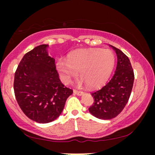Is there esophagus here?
<instances>
[{
    "instance_id": "obj_1",
    "label": "esophagus",
    "mask_w": 155,
    "mask_h": 155,
    "mask_svg": "<svg viewBox=\"0 0 155 155\" xmlns=\"http://www.w3.org/2000/svg\"><path fill=\"white\" fill-rule=\"evenodd\" d=\"M73 92L75 93V94H77V95H82V94H83V92H82V91L76 90H73Z\"/></svg>"
}]
</instances>
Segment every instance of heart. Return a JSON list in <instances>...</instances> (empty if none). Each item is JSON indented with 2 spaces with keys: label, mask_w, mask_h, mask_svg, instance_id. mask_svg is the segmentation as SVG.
Masks as SVG:
<instances>
[{
  "label": "heart",
  "mask_w": 155,
  "mask_h": 155,
  "mask_svg": "<svg viewBox=\"0 0 155 155\" xmlns=\"http://www.w3.org/2000/svg\"><path fill=\"white\" fill-rule=\"evenodd\" d=\"M115 63V55L109 49H79L70 53L68 59L58 60L56 68L65 83H70L80 72L87 85L94 88L107 82Z\"/></svg>",
  "instance_id": "b5f03b06"
}]
</instances>
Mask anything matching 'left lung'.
<instances>
[{
    "label": "left lung",
    "mask_w": 155,
    "mask_h": 155,
    "mask_svg": "<svg viewBox=\"0 0 155 155\" xmlns=\"http://www.w3.org/2000/svg\"><path fill=\"white\" fill-rule=\"evenodd\" d=\"M117 55V65L113 77L100 90L92 92L93 105L89 111L103 120L115 118L123 111L130 98L134 82V72L128 57L110 45Z\"/></svg>",
    "instance_id": "obj_1"
}]
</instances>
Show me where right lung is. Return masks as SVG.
Instances as JSON below:
<instances>
[{
  "label": "right lung",
  "instance_id": "right-lung-1",
  "mask_svg": "<svg viewBox=\"0 0 155 155\" xmlns=\"http://www.w3.org/2000/svg\"><path fill=\"white\" fill-rule=\"evenodd\" d=\"M42 44L23 56L15 73L14 92L20 109L31 120L47 124L56 119L73 90L61 82L55 59Z\"/></svg>",
  "mask_w": 155,
  "mask_h": 155
}]
</instances>
